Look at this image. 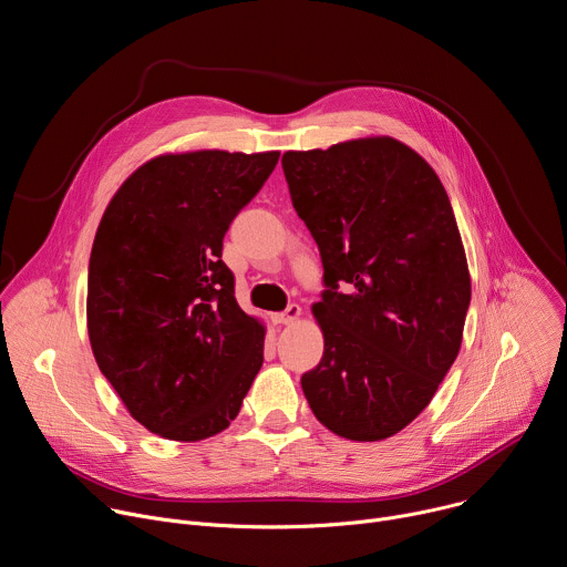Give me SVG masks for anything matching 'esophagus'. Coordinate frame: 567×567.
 Here are the masks:
<instances>
[{"label": "esophagus", "mask_w": 567, "mask_h": 567, "mask_svg": "<svg viewBox=\"0 0 567 567\" xmlns=\"http://www.w3.org/2000/svg\"><path fill=\"white\" fill-rule=\"evenodd\" d=\"M300 313H302L300 305H289L285 311L276 313V316H274V320H276V322H280V326H291V322H296V320L300 318Z\"/></svg>", "instance_id": "obj_1"}]
</instances>
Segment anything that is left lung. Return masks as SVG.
<instances>
[{"instance_id": "obj_1", "label": "left lung", "mask_w": 567, "mask_h": 567, "mask_svg": "<svg viewBox=\"0 0 567 567\" xmlns=\"http://www.w3.org/2000/svg\"><path fill=\"white\" fill-rule=\"evenodd\" d=\"M291 204L316 239L326 339L300 383L316 420L354 442L406 429L453 365L471 276L449 195L390 136L285 152Z\"/></svg>"}]
</instances>
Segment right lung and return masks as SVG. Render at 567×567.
<instances>
[{
	"label": "right lung",
	"mask_w": 567,
	"mask_h": 567,
	"mask_svg": "<svg viewBox=\"0 0 567 567\" xmlns=\"http://www.w3.org/2000/svg\"><path fill=\"white\" fill-rule=\"evenodd\" d=\"M278 156L161 154L103 213L87 278L92 352L130 415L161 437L228 429L262 368L265 326L239 309L221 241Z\"/></svg>",
	"instance_id": "obj_1"
}]
</instances>
